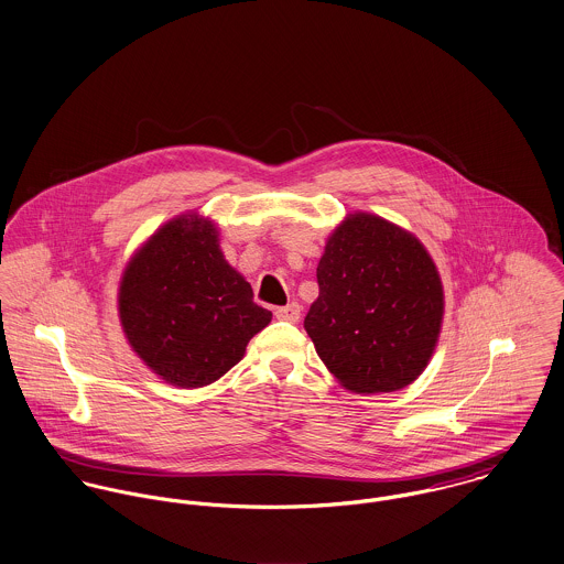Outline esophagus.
Segmentation results:
<instances>
[{"mask_svg":"<svg viewBox=\"0 0 564 564\" xmlns=\"http://www.w3.org/2000/svg\"><path fill=\"white\" fill-rule=\"evenodd\" d=\"M300 316H302V307H300V304H295V302L289 304V306H282L275 310V318L286 321V323H297Z\"/></svg>","mask_w":564,"mask_h":564,"instance_id":"34e87169","label":"esophagus"}]
</instances>
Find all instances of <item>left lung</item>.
<instances>
[{
    "label": "left lung",
    "instance_id": "obj_1",
    "mask_svg": "<svg viewBox=\"0 0 564 564\" xmlns=\"http://www.w3.org/2000/svg\"><path fill=\"white\" fill-rule=\"evenodd\" d=\"M316 280L304 327L345 390L394 392L422 375L440 340L444 286L413 232L349 213L327 237Z\"/></svg>",
    "mask_w": 564,
    "mask_h": 564
}]
</instances>
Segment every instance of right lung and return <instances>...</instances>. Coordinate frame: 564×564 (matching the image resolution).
<instances>
[{
    "label": "right lung",
    "mask_w": 564,
    "mask_h": 564,
    "mask_svg": "<svg viewBox=\"0 0 564 564\" xmlns=\"http://www.w3.org/2000/svg\"><path fill=\"white\" fill-rule=\"evenodd\" d=\"M118 316L135 356L187 390L224 377L271 321L224 258L215 221L196 210L165 221L129 258Z\"/></svg>",
    "instance_id": "1"
}]
</instances>
